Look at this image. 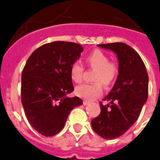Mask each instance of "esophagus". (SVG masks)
I'll list each match as a JSON object with an SVG mask.
<instances>
[{"instance_id": "obj_1", "label": "esophagus", "mask_w": 160, "mask_h": 160, "mask_svg": "<svg viewBox=\"0 0 160 160\" xmlns=\"http://www.w3.org/2000/svg\"><path fill=\"white\" fill-rule=\"evenodd\" d=\"M89 103H90V102H89V101H87V100L83 101V104H84V106L88 105V104H89Z\"/></svg>"}]
</instances>
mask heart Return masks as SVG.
Returning a JSON list of instances; mask_svg holds the SVG:
<instances>
[{"label":"heart","instance_id":"1","mask_svg":"<svg viewBox=\"0 0 160 160\" xmlns=\"http://www.w3.org/2000/svg\"><path fill=\"white\" fill-rule=\"evenodd\" d=\"M86 61L89 67L96 70L93 80L94 84H84L76 88L77 96L86 99L92 100L102 93V83L105 86H109L114 82L117 76V66L111 62L109 57L100 50H94L86 58ZM83 66L75 62L70 68V76L74 82L80 83L82 80Z\"/></svg>","mask_w":160,"mask_h":160}]
</instances>
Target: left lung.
Segmentation results:
<instances>
[{"instance_id":"obj_1","label":"left lung","mask_w":160,"mask_h":160,"mask_svg":"<svg viewBox=\"0 0 160 160\" xmlns=\"http://www.w3.org/2000/svg\"><path fill=\"white\" fill-rule=\"evenodd\" d=\"M116 54L118 76L111 92L100 103L101 112L91 121L95 132L104 139H115L136 122L148 98V74L136 51L124 43L98 45Z\"/></svg>"}]
</instances>
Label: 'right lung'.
<instances>
[{"mask_svg": "<svg viewBox=\"0 0 160 160\" xmlns=\"http://www.w3.org/2000/svg\"><path fill=\"white\" fill-rule=\"evenodd\" d=\"M82 51L76 43H48L31 54L22 70V107L32 128L43 136L58 133L71 111L83 104L80 98L68 97L74 90L70 68Z\"/></svg>", "mask_w": 160, "mask_h": 160, "instance_id": "1", "label": "right lung"}]
</instances>
